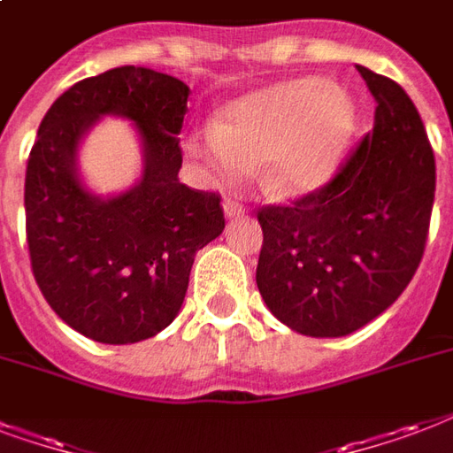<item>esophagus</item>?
I'll return each instance as SVG.
<instances>
[{
    "mask_svg": "<svg viewBox=\"0 0 453 453\" xmlns=\"http://www.w3.org/2000/svg\"><path fill=\"white\" fill-rule=\"evenodd\" d=\"M248 212L246 205H241L236 200H226L224 203V214H226V219H234V217H243Z\"/></svg>",
    "mask_w": 453,
    "mask_h": 453,
    "instance_id": "34e87169",
    "label": "esophagus"
}]
</instances>
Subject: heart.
<instances>
[{"label": "heart", "instance_id": "b5f03b06", "mask_svg": "<svg viewBox=\"0 0 453 453\" xmlns=\"http://www.w3.org/2000/svg\"><path fill=\"white\" fill-rule=\"evenodd\" d=\"M353 119L351 97L325 81H287L236 102L222 124L190 135L188 150L222 186L243 179L250 166L270 162L267 190L303 196L334 176Z\"/></svg>", "mask_w": 453, "mask_h": 453}]
</instances>
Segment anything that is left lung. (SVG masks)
I'll use <instances>...</instances> for the list:
<instances>
[{"instance_id": "left-lung-1", "label": "left lung", "mask_w": 453, "mask_h": 453, "mask_svg": "<svg viewBox=\"0 0 453 453\" xmlns=\"http://www.w3.org/2000/svg\"><path fill=\"white\" fill-rule=\"evenodd\" d=\"M375 128L322 188L257 210L255 281L272 315L308 336H346L403 294L423 260L434 155L416 104L392 78L358 66Z\"/></svg>"}]
</instances>
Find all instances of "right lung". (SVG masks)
Here are the masks:
<instances>
[{
	"label": "right lung",
	"instance_id": "add662e5",
	"mask_svg": "<svg viewBox=\"0 0 453 453\" xmlns=\"http://www.w3.org/2000/svg\"><path fill=\"white\" fill-rule=\"evenodd\" d=\"M188 85L141 66L85 78L59 95L37 128L26 169V239L37 287L69 327L100 343H135L172 325L200 248L224 229L222 196L179 181ZM102 113L139 126L142 183L95 199L75 150Z\"/></svg>",
	"mask_w": 453,
	"mask_h": 453
}]
</instances>
